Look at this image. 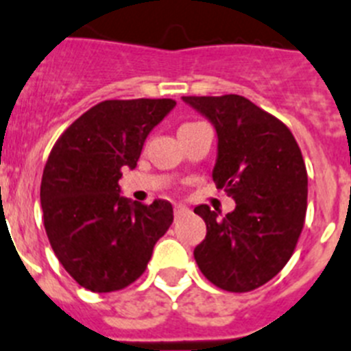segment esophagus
I'll use <instances>...</instances> for the list:
<instances>
[{
  "label": "esophagus",
  "instance_id": "esophagus-1",
  "mask_svg": "<svg viewBox=\"0 0 351 351\" xmlns=\"http://www.w3.org/2000/svg\"><path fill=\"white\" fill-rule=\"evenodd\" d=\"M189 213V208L185 205H175V217H180V215H185Z\"/></svg>",
  "mask_w": 351,
  "mask_h": 351
}]
</instances>
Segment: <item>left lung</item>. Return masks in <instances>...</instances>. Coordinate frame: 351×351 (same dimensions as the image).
<instances>
[{
	"label": "left lung",
	"instance_id": "1",
	"mask_svg": "<svg viewBox=\"0 0 351 351\" xmlns=\"http://www.w3.org/2000/svg\"><path fill=\"white\" fill-rule=\"evenodd\" d=\"M182 100L213 125V182L237 203L222 219L206 205L194 208L206 224L194 260L221 289L243 293L260 288L281 272L302 233L307 171L300 148L282 121L245 97Z\"/></svg>",
	"mask_w": 351,
	"mask_h": 351
}]
</instances>
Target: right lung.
<instances>
[{
	"label": "right lung",
	"instance_id": "obj_1",
	"mask_svg": "<svg viewBox=\"0 0 351 351\" xmlns=\"http://www.w3.org/2000/svg\"><path fill=\"white\" fill-rule=\"evenodd\" d=\"M175 106L171 99L104 100L51 150L40 185L45 233L63 268L90 291L136 281L171 226L169 201H130L118 180L123 167L138 166L148 134Z\"/></svg>",
	"mask_w": 351,
	"mask_h": 351
}]
</instances>
